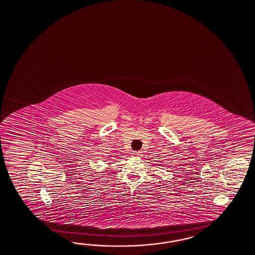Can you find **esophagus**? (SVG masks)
<instances>
[{"instance_id":"34e87169","label":"esophagus","mask_w":255,"mask_h":255,"mask_svg":"<svg viewBox=\"0 0 255 255\" xmlns=\"http://www.w3.org/2000/svg\"><path fill=\"white\" fill-rule=\"evenodd\" d=\"M131 156H132V157H140V156H141V152L132 151L131 152Z\"/></svg>"}]
</instances>
